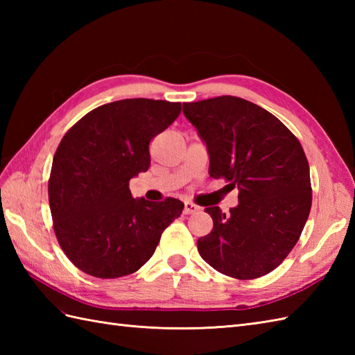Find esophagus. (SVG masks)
Instances as JSON below:
<instances>
[{
	"mask_svg": "<svg viewBox=\"0 0 355 355\" xmlns=\"http://www.w3.org/2000/svg\"><path fill=\"white\" fill-rule=\"evenodd\" d=\"M195 210H198V206H195L193 202H191V201H186V202H184V210H183V212H184L186 215L193 214Z\"/></svg>",
	"mask_w": 355,
	"mask_h": 355,
	"instance_id": "1",
	"label": "esophagus"
}]
</instances>
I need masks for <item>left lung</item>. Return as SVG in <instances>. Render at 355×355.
Wrapping results in <instances>:
<instances>
[{"label":"left lung","mask_w":355,"mask_h":355,"mask_svg":"<svg viewBox=\"0 0 355 355\" xmlns=\"http://www.w3.org/2000/svg\"><path fill=\"white\" fill-rule=\"evenodd\" d=\"M183 112L206 143L210 177L238 189L227 216L206 207L214 229L198 239L201 258L241 281L270 273L296 245L311 210L302 145L271 112L241 97L183 103Z\"/></svg>","instance_id":"left-lung-1"}]
</instances>
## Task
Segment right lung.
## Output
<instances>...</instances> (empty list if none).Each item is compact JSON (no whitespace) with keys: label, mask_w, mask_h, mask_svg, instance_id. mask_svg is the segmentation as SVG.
Here are the masks:
<instances>
[{"label":"right lung","mask_w":355,"mask_h":355,"mask_svg":"<svg viewBox=\"0 0 355 355\" xmlns=\"http://www.w3.org/2000/svg\"><path fill=\"white\" fill-rule=\"evenodd\" d=\"M180 111V102H111L89 111L59 143L49 180L53 229L84 273L101 279L134 273L182 215L180 200L149 202L130 191V180L149 169L150 140Z\"/></svg>","instance_id":"1"}]
</instances>
